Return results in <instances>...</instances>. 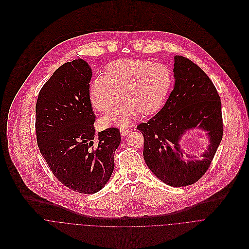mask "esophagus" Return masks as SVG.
I'll return each mask as SVG.
<instances>
[{"label": "esophagus", "instance_id": "obj_1", "mask_svg": "<svg viewBox=\"0 0 249 249\" xmlns=\"http://www.w3.org/2000/svg\"><path fill=\"white\" fill-rule=\"evenodd\" d=\"M130 128H128V127H122L121 128V133H122V135H127L129 132H130Z\"/></svg>", "mask_w": 249, "mask_h": 249}]
</instances>
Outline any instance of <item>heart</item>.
<instances>
[{
  "mask_svg": "<svg viewBox=\"0 0 249 249\" xmlns=\"http://www.w3.org/2000/svg\"><path fill=\"white\" fill-rule=\"evenodd\" d=\"M173 80V72L165 64L145 60L117 61L108 66L105 76H99L91 83L90 102L97 111L108 113L122 94L124 100L102 120V124L125 125L140 112L151 115L159 111L167 100Z\"/></svg>",
  "mask_w": 249,
  "mask_h": 249,
  "instance_id": "b5f03b06",
  "label": "heart"
}]
</instances>
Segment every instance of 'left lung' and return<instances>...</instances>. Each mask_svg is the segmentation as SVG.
<instances>
[{"label":"left lung","mask_w":249,"mask_h":249,"mask_svg":"<svg viewBox=\"0 0 249 249\" xmlns=\"http://www.w3.org/2000/svg\"><path fill=\"white\" fill-rule=\"evenodd\" d=\"M174 74L175 87L165 106L136 128L143 134V157L148 168L163 182L179 187L196 182L207 172L224 126L221 98L208 75L182 56H175ZM197 125L209 131L211 145L201 161L184 162L180 136Z\"/></svg>","instance_id":"8db88e82"}]
</instances>
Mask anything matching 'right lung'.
Masks as SVG:
<instances>
[{
	"label": "right lung",
	"mask_w": 249,
	"mask_h": 249,
	"mask_svg": "<svg viewBox=\"0 0 249 249\" xmlns=\"http://www.w3.org/2000/svg\"><path fill=\"white\" fill-rule=\"evenodd\" d=\"M91 77L85 61L64 64L41 88L35 107L36 139L42 156L61 183L83 194L95 193L108 182L121 142L117 127L95 135Z\"/></svg>",
	"instance_id": "add662e5"
}]
</instances>
